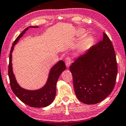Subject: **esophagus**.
Masks as SVG:
<instances>
[{
    "label": "esophagus",
    "mask_w": 126,
    "mask_h": 126,
    "mask_svg": "<svg viewBox=\"0 0 126 126\" xmlns=\"http://www.w3.org/2000/svg\"><path fill=\"white\" fill-rule=\"evenodd\" d=\"M71 61H72V59L70 57H67L65 59V63H66V66L67 67H69L70 65Z\"/></svg>",
    "instance_id": "obj_1"
}]
</instances>
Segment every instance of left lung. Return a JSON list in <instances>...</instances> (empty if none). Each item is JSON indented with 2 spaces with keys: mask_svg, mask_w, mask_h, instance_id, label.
Returning <instances> with one entry per match:
<instances>
[{
  "mask_svg": "<svg viewBox=\"0 0 126 126\" xmlns=\"http://www.w3.org/2000/svg\"><path fill=\"white\" fill-rule=\"evenodd\" d=\"M103 35L102 40L77 58L70 66L77 97L87 105L102 101L115 85V53L110 39L105 33Z\"/></svg>",
  "mask_w": 126,
  "mask_h": 126,
  "instance_id": "left-lung-1",
  "label": "left lung"
}]
</instances>
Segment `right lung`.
Listing matches in <instances>:
<instances>
[{
  "label": "right lung",
  "mask_w": 126,
  "mask_h": 126,
  "mask_svg": "<svg viewBox=\"0 0 126 126\" xmlns=\"http://www.w3.org/2000/svg\"><path fill=\"white\" fill-rule=\"evenodd\" d=\"M38 27H39L33 26L27 27L14 42L10 54L8 76L11 89L16 96L21 102L28 106L36 108H40L48 106L53 101L56 94V83L57 80L61 74L66 69L64 62L62 60L58 61L50 70L48 80L45 85L41 88L34 90L23 89L18 84L13 73L12 64V53L14 50V45L16 44L19 39L29 28Z\"/></svg>",
  "instance_id": "obj_1"
}]
</instances>
